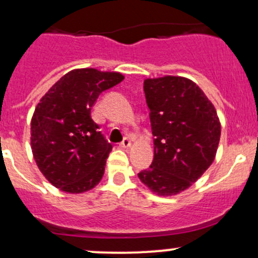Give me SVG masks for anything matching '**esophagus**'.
I'll use <instances>...</instances> for the list:
<instances>
[{
    "label": "esophagus",
    "instance_id": "esophagus-1",
    "mask_svg": "<svg viewBox=\"0 0 258 258\" xmlns=\"http://www.w3.org/2000/svg\"><path fill=\"white\" fill-rule=\"evenodd\" d=\"M119 146H121L122 148H128L130 146H131V140H130V137H124L123 141L119 144Z\"/></svg>",
    "mask_w": 258,
    "mask_h": 258
}]
</instances>
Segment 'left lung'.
<instances>
[{"label":"left lung","mask_w":258,"mask_h":258,"mask_svg":"<svg viewBox=\"0 0 258 258\" xmlns=\"http://www.w3.org/2000/svg\"><path fill=\"white\" fill-rule=\"evenodd\" d=\"M144 90L155 156L139 178L158 196H175L212 165L221 137L220 119L204 91L188 79H147Z\"/></svg>","instance_id":"left-lung-1"}]
</instances>
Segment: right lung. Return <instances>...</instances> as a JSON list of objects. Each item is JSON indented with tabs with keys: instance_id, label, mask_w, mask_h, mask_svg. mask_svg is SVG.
<instances>
[{
	"instance_id": "add662e5",
	"label": "right lung",
	"mask_w": 258,
	"mask_h": 258,
	"mask_svg": "<svg viewBox=\"0 0 258 258\" xmlns=\"http://www.w3.org/2000/svg\"><path fill=\"white\" fill-rule=\"evenodd\" d=\"M119 72L77 69L62 76L40 100L31 121V148L42 175L69 194L92 189L112 150L92 119L101 92L123 80Z\"/></svg>"
}]
</instances>
